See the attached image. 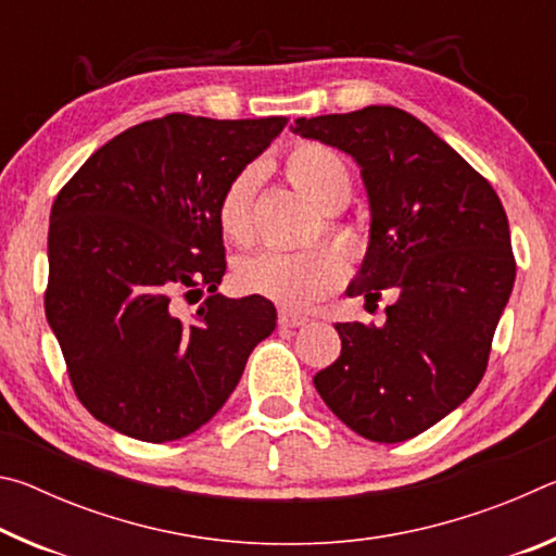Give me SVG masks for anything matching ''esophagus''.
I'll use <instances>...</instances> for the list:
<instances>
[{
    "mask_svg": "<svg viewBox=\"0 0 556 556\" xmlns=\"http://www.w3.org/2000/svg\"><path fill=\"white\" fill-rule=\"evenodd\" d=\"M277 321H279L281 328H299V326L308 324V316L296 314V312H289V308H279Z\"/></svg>",
    "mask_w": 556,
    "mask_h": 556,
    "instance_id": "1",
    "label": "esophagus"
}]
</instances>
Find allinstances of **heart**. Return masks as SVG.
Returning a JSON list of instances; mask_svg holds the SVG:
<instances>
[{"label": "heart", "mask_w": 556, "mask_h": 556, "mask_svg": "<svg viewBox=\"0 0 556 556\" xmlns=\"http://www.w3.org/2000/svg\"><path fill=\"white\" fill-rule=\"evenodd\" d=\"M285 174L301 195H306L321 213H336L351 199L353 176L345 159L331 147L301 142L291 147L285 159ZM255 168L235 174L215 203V223L220 235L232 244L252 240V195H255ZM326 230L348 252L361 250V235L348 223L328 220ZM345 260L338 250L318 248L299 252L262 250L244 255L232 267V285L248 296H265L285 306H308L341 287Z\"/></svg>", "instance_id": "b5f03b06"}]
</instances>
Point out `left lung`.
Here are the masks:
<instances>
[{"label":"left lung","mask_w":556,"mask_h":556,"mask_svg":"<svg viewBox=\"0 0 556 556\" xmlns=\"http://www.w3.org/2000/svg\"><path fill=\"white\" fill-rule=\"evenodd\" d=\"M294 135L351 154L370 244L348 296L388 321L336 324L341 355L314 384L345 427L380 444L421 434L478 388L510 299L515 257L493 186L425 122L390 105L299 117Z\"/></svg>","instance_id":"obj_1"}]
</instances>
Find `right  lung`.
Instances as JSON below:
<instances>
[{
  "label": "right lung",
  "instance_id": "add662e5",
  "mask_svg": "<svg viewBox=\"0 0 556 556\" xmlns=\"http://www.w3.org/2000/svg\"><path fill=\"white\" fill-rule=\"evenodd\" d=\"M285 125L149 119L102 144L55 195L46 318L75 394L102 425L152 444L193 434L275 331L265 296L218 294L215 203ZM191 295L206 299L181 317L175 299Z\"/></svg>",
  "mask_w": 556,
  "mask_h": 556
}]
</instances>
